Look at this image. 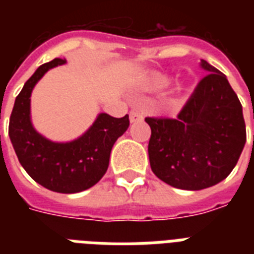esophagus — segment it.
<instances>
[{"label": "esophagus", "instance_id": "34e87169", "mask_svg": "<svg viewBox=\"0 0 254 254\" xmlns=\"http://www.w3.org/2000/svg\"><path fill=\"white\" fill-rule=\"evenodd\" d=\"M143 119L142 112L138 107H134L130 112V123H135V121H141Z\"/></svg>", "mask_w": 254, "mask_h": 254}]
</instances>
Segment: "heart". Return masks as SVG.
Listing matches in <instances>:
<instances>
[{
  "instance_id": "obj_1",
  "label": "heart",
  "mask_w": 254,
  "mask_h": 254,
  "mask_svg": "<svg viewBox=\"0 0 254 254\" xmlns=\"http://www.w3.org/2000/svg\"><path fill=\"white\" fill-rule=\"evenodd\" d=\"M170 84V80L167 79V77L165 76H159L157 77V79H154V81H153V88H165L167 87V85Z\"/></svg>"
}]
</instances>
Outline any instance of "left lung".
<instances>
[{"mask_svg":"<svg viewBox=\"0 0 254 254\" xmlns=\"http://www.w3.org/2000/svg\"><path fill=\"white\" fill-rule=\"evenodd\" d=\"M205 75L177 119L146 117L153 173L181 190L208 189L228 177L247 142L243 107L227 76L204 59Z\"/></svg>","mask_w":254,"mask_h":254,"instance_id":"1","label":"left lung"}]
</instances>
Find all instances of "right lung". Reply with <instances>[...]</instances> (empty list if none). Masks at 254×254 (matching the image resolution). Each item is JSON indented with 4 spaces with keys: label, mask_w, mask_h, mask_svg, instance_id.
Wrapping results in <instances>:
<instances>
[{
    "label": "right lung",
    "mask_w": 254,
    "mask_h": 254,
    "mask_svg": "<svg viewBox=\"0 0 254 254\" xmlns=\"http://www.w3.org/2000/svg\"><path fill=\"white\" fill-rule=\"evenodd\" d=\"M62 64L65 59L45 63L26 81L10 116L9 137L34 181L55 192L75 193L91 189L107 173L112 147L129 127V116L116 119L100 113L84 134L69 142H54L38 133L30 113L31 92L49 69Z\"/></svg>",
    "instance_id": "obj_1"
}]
</instances>
